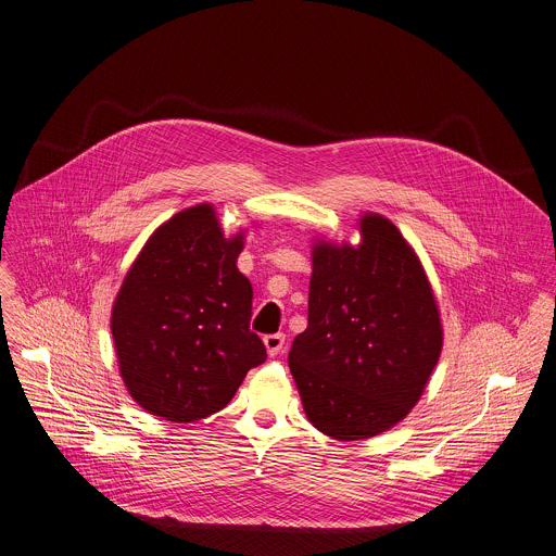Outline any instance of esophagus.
<instances>
[{"instance_id": "obj_1", "label": "esophagus", "mask_w": 556, "mask_h": 556, "mask_svg": "<svg viewBox=\"0 0 556 556\" xmlns=\"http://www.w3.org/2000/svg\"><path fill=\"white\" fill-rule=\"evenodd\" d=\"M283 343H286V334H281V332L264 337V345H266L268 356H277L283 350Z\"/></svg>"}]
</instances>
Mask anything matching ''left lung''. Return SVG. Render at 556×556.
I'll return each instance as SVG.
<instances>
[{
  "label": "left lung",
  "mask_w": 556,
  "mask_h": 556,
  "mask_svg": "<svg viewBox=\"0 0 556 556\" xmlns=\"http://www.w3.org/2000/svg\"><path fill=\"white\" fill-rule=\"evenodd\" d=\"M358 230V245L313 243L307 330L288 358L308 422L341 441L399 425L443 348L431 281L414 248L379 213H365Z\"/></svg>",
  "instance_id": "8db88e82"
}]
</instances>
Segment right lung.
Returning <instances> with one entry per match:
<instances>
[{
    "label": "right lung",
    "instance_id": "1",
    "mask_svg": "<svg viewBox=\"0 0 556 556\" xmlns=\"http://www.w3.org/2000/svg\"><path fill=\"white\" fill-rule=\"evenodd\" d=\"M245 232L226 239L213 204L184 208L140 249L113 303L111 330L129 396L193 422L224 409L266 361L249 330L253 290L237 268Z\"/></svg>",
    "mask_w": 556,
    "mask_h": 556
}]
</instances>
